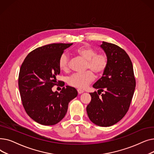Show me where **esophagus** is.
<instances>
[{
  "mask_svg": "<svg viewBox=\"0 0 154 154\" xmlns=\"http://www.w3.org/2000/svg\"><path fill=\"white\" fill-rule=\"evenodd\" d=\"M77 92H78V93H79V94H82V93L84 92V90H82V89H80V88H78V89H77Z\"/></svg>",
  "mask_w": 154,
  "mask_h": 154,
  "instance_id": "34e87169",
  "label": "esophagus"
}]
</instances>
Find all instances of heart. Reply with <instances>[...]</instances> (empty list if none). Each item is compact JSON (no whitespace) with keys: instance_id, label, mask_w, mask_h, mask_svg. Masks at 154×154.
<instances>
[{"instance_id":"1","label":"heart","mask_w":154,"mask_h":154,"mask_svg":"<svg viewBox=\"0 0 154 154\" xmlns=\"http://www.w3.org/2000/svg\"><path fill=\"white\" fill-rule=\"evenodd\" d=\"M74 52L87 60L86 68L91 69L96 75H102L107 69L108 58L106 54H97L95 49L89 47H79ZM58 65L59 69L62 71L66 72L69 70V57L66 53L61 54ZM91 71L87 70L84 72L73 74L67 78V84L72 87L79 88L86 87L94 79V74Z\"/></svg>"}]
</instances>
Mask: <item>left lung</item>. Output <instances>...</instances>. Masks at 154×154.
<instances>
[{"mask_svg": "<svg viewBox=\"0 0 154 154\" xmlns=\"http://www.w3.org/2000/svg\"><path fill=\"white\" fill-rule=\"evenodd\" d=\"M108 58L107 69L94 85L97 92L90 93L87 112L91 122L100 127L117 123L127 112L135 88L132 63L120 47L102 42L100 45ZM104 91L102 94L101 92ZM101 94L100 96H99Z\"/></svg>", "mask_w": 154, "mask_h": 154, "instance_id": "8db88e82", "label": "left lung"}]
</instances>
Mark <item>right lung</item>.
Returning a JSON list of instances; mask_svg holds the SVG:
<instances>
[{"label":"right lung","instance_id":"add662e5","mask_svg":"<svg viewBox=\"0 0 154 154\" xmlns=\"http://www.w3.org/2000/svg\"><path fill=\"white\" fill-rule=\"evenodd\" d=\"M73 44H51L30 52L20 69L19 88L22 105L28 116L44 125H53L66 116L69 103L78 95L74 87L66 86L53 92L58 62L65 49Z\"/></svg>","mask_w":154,"mask_h":154}]
</instances>
